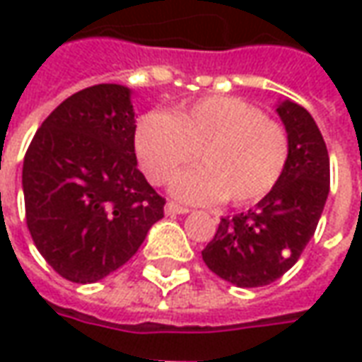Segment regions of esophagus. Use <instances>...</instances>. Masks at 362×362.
Listing matches in <instances>:
<instances>
[{
  "label": "esophagus",
  "instance_id": "1",
  "mask_svg": "<svg viewBox=\"0 0 362 362\" xmlns=\"http://www.w3.org/2000/svg\"><path fill=\"white\" fill-rule=\"evenodd\" d=\"M164 211H166L168 216H180V214H188L189 209L188 207L180 206V204H176V202H168L166 207H164Z\"/></svg>",
  "mask_w": 362,
  "mask_h": 362
}]
</instances>
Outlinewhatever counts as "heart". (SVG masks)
Returning a JSON list of instances; mask_svg holds the SVG:
<instances>
[{"mask_svg":"<svg viewBox=\"0 0 362 362\" xmlns=\"http://www.w3.org/2000/svg\"><path fill=\"white\" fill-rule=\"evenodd\" d=\"M135 148L146 178L158 186L198 155L202 166L180 174L174 194L233 206L267 198L290 158L286 129L249 102L223 95L182 105L173 115L148 113L139 123Z\"/></svg>","mask_w":362,"mask_h":362,"instance_id":"1","label":"heart"}]
</instances>
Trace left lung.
<instances>
[{
  "label": "left lung",
  "instance_id": "left-lung-1",
  "mask_svg": "<svg viewBox=\"0 0 362 362\" xmlns=\"http://www.w3.org/2000/svg\"><path fill=\"white\" fill-rule=\"evenodd\" d=\"M276 111L290 139L284 176L255 209L221 217L202 251L207 269L239 288L272 284L294 267L329 194V155L313 117L294 102Z\"/></svg>",
  "mask_w": 362,
  "mask_h": 362
}]
</instances>
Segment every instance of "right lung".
Here are the masks:
<instances>
[{"label": "right lung", "mask_w": 362, "mask_h": 362, "mask_svg": "<svg viewBox=\"0 0 362 362\" xmlns=\"http://www.w3.org/2000/svg\"><path fill=\"white\" fill-rule=\"evenodd\" d=\"M129 95L119 84L76 92L42 121L25 153L29 233L54 272L76 284L123 267L164 217L166 199L137 168Z\"/></svg>", "instance_id": "obj_1"}]
</instances>
